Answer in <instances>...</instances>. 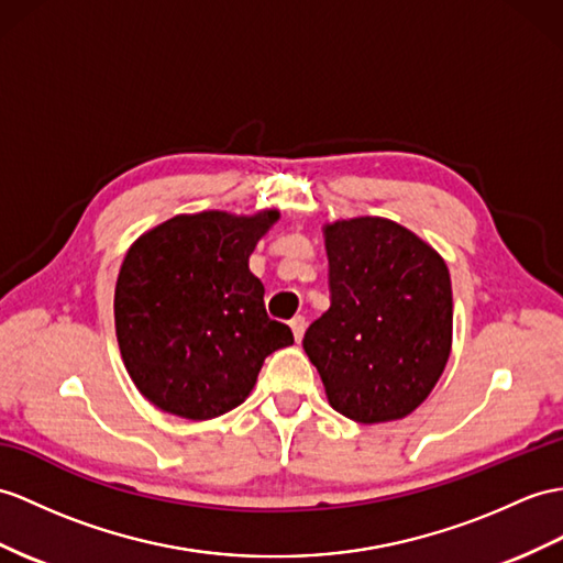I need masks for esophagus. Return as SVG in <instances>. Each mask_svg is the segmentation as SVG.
<instances>
[{"mask_svg":"<svg viewBox=\"0 0 563 563\" xmlns=\"http://www.w3.org/2000/svg\"><path fill=\"white\" fill-rule=\"evenodd\" d=\"M291 324V332H294V339L296 341H300L303 339V332H306V324H308V320L303 318V314H296V318L289 322Z\"/></svg>","mask_w":563,"mask_h":563,"instance_id":"obj_1","label":"esophagus"}]
</instances>
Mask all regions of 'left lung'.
Here are the masks:
<instances>
[{
	"instance_id": "8db88e82",
	"label": "left lung",
	"mask_w": 563,
	"mask_h": 563,
	"mask_svg": "<svg viewBox=\"0 0 563 563\" xmlns=\"http://www.w3.org/2000/svg\"><path fill=\"white\" fill-rule=\"evenodd\" d=\"M329 310L303 336L341 416L399 420L428 399L451 351L454 298L444 260L389 219L324 229Z\"/></svg>"
}]
</instances>
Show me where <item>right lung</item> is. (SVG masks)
I'll return each mask as SVG.
<instances>
[{
  "label": "right lung",
  "instance_id": "add662e5",
  "mask_svg": "<svg viewBox=\"0 0 563 563\" xmlns=\"http://www.w3.org/2000/svg\"><path fill=\"white\" fill-rule=\"evenodd\" d=\"M277 219V210L181 214L131 245L114 320L123 365L147 401L188 420L217 418L251 394L269 353L294 344L249 269Z\"/></svg>",
  "mask_w": 563,
  "mask_h": 563
}]
</instances>
